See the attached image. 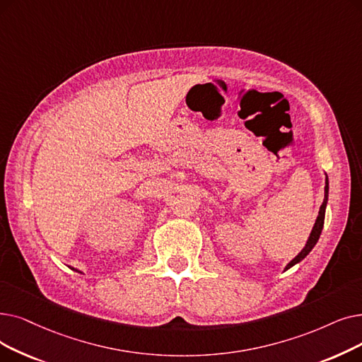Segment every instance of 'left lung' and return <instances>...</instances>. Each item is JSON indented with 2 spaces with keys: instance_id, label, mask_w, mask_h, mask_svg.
Wrapping results in <instances>:
<instances>
[{
  "instance_id": "left-lung-1",
  "label": "left lung",
  "mask_w": 362,
  "mask_h": 362,
  "mask_svg": "<svg viewBox=\"0 0 362 362\" xmlns=\"http://www.w3.org/2000/svg\"><path fill=\"white\" fill-rule=\"evenodd\" d=\"M327 199H328V177H327V180H325V195H324V201H322V206L320 207V213H318V217H317V222H315V225H313V229H312V232H310V237H309V240H308V243H306V245H305V248L300 251V253H298L288 264H287V268L286 269H290L291 266H294L296 263H298L300 260H303L309 253H310V250L315 247V244L318 243V240H320V235H321V230H322V226H324V216H325V206H327Z\"/></svg>"
}]
</instances>
